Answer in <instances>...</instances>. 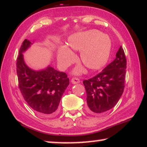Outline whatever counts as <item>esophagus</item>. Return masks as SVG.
<instances>
[{
  "instance_id": "1",
  "label": "esophagus",
  "mask_w": 147,
  "mask_h": 147,
  "mask_svg": "<svg viewBox=\"0 0 147 147\" xmlns=\"http://www.w3.org/2000/svg\"><path fill=\"white\" fill-rule=\"evenodd\" d=\"M71 82L73 84H78V83H79L80 81V79L79 78H73L71 79Z\"/></svg>"
}]
</instances>
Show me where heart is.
<instances>
[{
	"mask_svg": "<svg viewBox=\"0 0 147 147\" xmlns=\"http://www.w3.org/2000/svg\"><path fill=\"white\" fill-rule=\"evenodd\" d=\"M70 48L74 51H80V59L85 67L96 71L101 69L108 61L111 52V43L108 36L102 34L95 30L76 33L68 39ZM57 61L61 68H66L74 60V53L69 47L61 45L57 52ZM74 73H80L76 69Z\"/></svg>",
	"mask_w": 147,
	"mask_h": 147,
	"instance_id": "heart-1",
	"label": "heart"
}]
</instances>
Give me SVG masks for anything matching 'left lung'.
Wrapping results in <instances>:
<instances>
[{
    "label": "left lung",
    "mask_w": 147,
    "mask_h": 147,
    "mask_svg": "<svg viewBox=\"0 0 147 147\" xmlns=\"http://www.w3.org/2000/svg\"><path fill=\"white\" fill-rule=\"evenodd\" d=\"M126 63L125 55L121 46L114 61L101 73L83 81L86 92L88 112L100 114L115 106L123 92Z\"/></svg>",
    "instance_id": "obj_1"
}]
</instances>
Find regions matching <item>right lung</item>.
Segmentation results:
<instances>
[{"instance_id": "1", "label": "right lung", "mask_w": 147, "mask_h": 147, "mask_svg": "<svg viewBox=\"0 0 147 147\" xmlns=\"http://www.w3.org/2000/svg\"><path fill=\"white\" fill-rule=\"evenodd\" d=\"M33 43L23 41L17 58L16 70L19 88L30 108L40 115L51 117L58 112V107L69 84L67 74L49 65L40 71L33 70L26 64L23 53Z\"/></svg>"}]
</instances>
